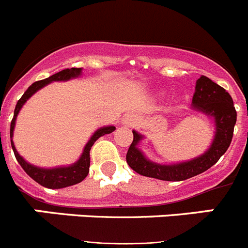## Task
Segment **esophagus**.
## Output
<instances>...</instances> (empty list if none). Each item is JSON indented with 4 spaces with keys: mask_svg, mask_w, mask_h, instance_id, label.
<instances>
[{
    "mask_svg": "<svg viewBox=\"0 0 248 248\" xmlns=\"http://www.w3.org/2000/svg\"><path fill=\"white\" fill-rule=\"evenodd\" d=\"M133 122H134V118L131 117V115H126V117L124 118V123H125V124H131Z\"/></svg>",
    "mask_w": 248,
    "mask_h": 248,
    "instance_id": "obj_1",
    "label": "esophagus"
}]
</instances>
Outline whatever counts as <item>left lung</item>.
<instances>
[{
  "instance_id": "1",
  "label": "left lung",
  "mask_w": 248,
  "mask_h": 248,
  "mask_svg": "<svg viewBox=\"0 0 248 248\" xmlns=\"http://www.w3.org/2000/svg\"><path fill=\"white\" fill-rule=\"evenodd\" d=\"M192 107L215 119L216 134L209 150L201 156L186 163L160 165L149 161L137 148L143 137L133 130L134 139L126 153V163L135 172L164 181H183L206 171L217 163L231 144L233 128L237 119V113L231 95L210 78L201 76L195 87Z\"/></svg>"
}]
</instances>
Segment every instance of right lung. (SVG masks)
<instances>
[{"label": "right lung", "instance_id": "add662e5", "mask_svg": "<svg viewBox=\"0 0 248 248\" xmlns=\"http://www.w3.org/2000/svg\"><path fill=\"white\" fill-rule=\"evenodd\" d=\"M80 73H82V68H71V69L67 68V69H63V71L58 72V73L50 76L49 78H46V79L42 80H37L33 84L30 85L27 91L25 92V94L22 95L21 99H19L16 104L15 114H13V119L12 122H11L10 137H13V129H15V123H16L17 114L21 110L22 105L25 104L26 100H27L32 94H34L38 89H41L42 87L47 85L48 83L53 82V80H68L71 79V78H76V77L80 76ZM114 130H115V126H105V128L98 129V130L94 133L93 137L91 138V140L87 143V145H85L80 159L78 160L76 164H73V165L65 166V168L41 169L37 168V166L31 165L27 161H25L23 157L19 156V154L17 153L16 149H15L12 140H11V145H12L13 153H15V156H16L19 165L23 168V170H25L34 181H37V183L41 184V185L45 186V187H48V189H62V187L76 185V184L84 180L89 172V165H91L89 151H91L92 146H93V144L95 143L100 137H103V135L105 134H109V133H111V131Z\"/></svg>", "mask_w": 248, "mask_h": 248}]
</instances>
